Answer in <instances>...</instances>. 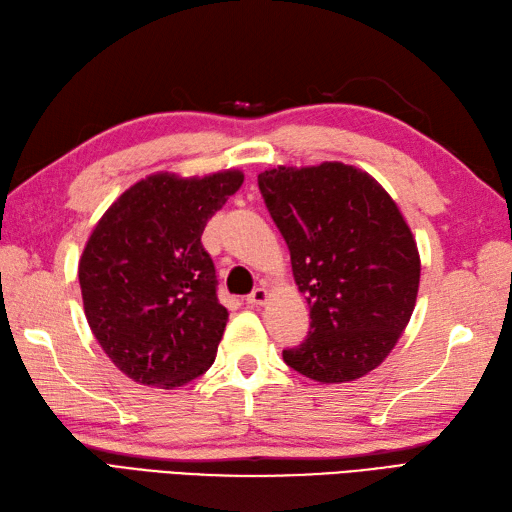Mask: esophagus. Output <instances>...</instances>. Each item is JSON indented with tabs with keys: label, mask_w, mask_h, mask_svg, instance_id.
Returning a JSON list of instances; mask_svg holds the SVG:
<instances>
[{
	"label": "esophagus",
	"mask_w": 512,
	"mask_h": 512,
	"mask_svg": "<svg viewBox=\"0 0 512 512\" xmlns=\"http://www.w3.org/2000/svg\"><path fill=\"white\" fill-rule=\"evenodd\" d=\"M270 299V294H268V290L264 288V285H259V288H255L251 294H248V305H253V307H259V305H266V301Z\"/></svg>",
	"instance_id": "obj_1"
}]
</instances>
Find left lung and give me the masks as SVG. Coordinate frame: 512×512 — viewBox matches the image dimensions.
Instances as JSON below:
<instances>
[{"mask_svg": "<svg viewBox=\"0 0 512 512\" xmlns=\"http://www.w3.org/2000/svg\"><path fill=\"white\" fill-rule=\"evenodd\" d=\"M259 192L290 248L310 334L283 360L320 384L360 379L395 349L417 305L421 257L397 202L340 161L272 168Z\"/></svg>", "mask_w": 512, "mask_h": 512, "instance_id": "obj_1", "label": "left lung"}]
</instances>
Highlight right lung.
<instances>
[{
    "instance_id": "right-lung-1",
    "label": "right lung",
    "mask_w": 512,
    "mask_h": 512,
    "mask_svg": "<svg viewBox=\"0 0 512 512\" xmlns=\"http://www.w3.org/2000/svg\"><path fill=\"white\" fill-rule=\"evenodd\" d=\"M242 183L240 170L150 174L93 227L78 261L82 305L102 351L133 382L172 390L216 360L229 312L200 235Z\"/></svg>"
}]
</instances>
